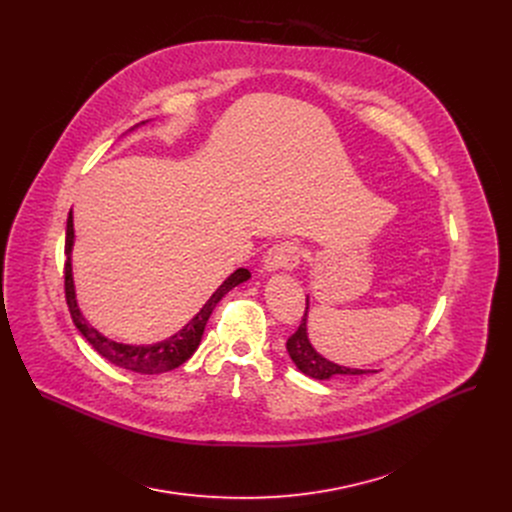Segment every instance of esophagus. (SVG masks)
Instances as JSON below:
<instances>
[{"label":"esophagus","instance_id":"1","mask_svg":"<svg viewBox=\"0 0 512 512\" xmlns=\"http://www.w3.org/2000/svg\"><path fill=\"white\" fill-rule=\"evenodd\" d=\"M300 245L294 241H283L273 245L265 255V269L267 271H289L300 265Z\"/></svg>","mask_w":512,"mask_h":512}]
</instances>
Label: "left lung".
I'll return each instance as SVG.
<instances>
[{"label": "left lung", "mask_w": 512, "mask_h": 512, "mask_svg": "<svg viewBox=\"0 0 512 512\" xmlns=\"http://www.w3.org/2000/svg\"><path fill=\"white\" fill-rule=\"evenodd\" d=\"M308 298H306V312L304 318L298 326V330L287 338V352L294 360L296 367L306 375L312 377L316 381H326L332 377H350V375H369V373H377V371H362V369H348V367H340V364L324 358L320 352H316V348L312 346L310 338H308Z\"/></svg>", "instance_id": "left-lung-1"}]
</instances>
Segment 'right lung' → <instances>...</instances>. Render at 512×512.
Returning a JSON list of instances; mask_svg holds the SVG:
<instances>
[{
    "mask_svg": "<svg viewBox=\"0 0 512 512\" xmlns=\"http://www.w3.org/2000/svg\"><path fill=\"white\" fill-rule=\"evenodd\" d=\"M72 243H75V229H72V210H70L68 221H66V243H64V255H66L64 294H66V304H68L72 322H75L79 332L87 338V342L103 358L113 362L115 367H121V369L133 371V373H141V375L168 373V371L178 369L180 364H184L196 352V348L202 340V334H204V326H206L212 310L216 308V304L221 302L233 287L241 285L243 281H247L251 277L249 269H243V267H239L235 273H231L223 281V285L210 296V300L202 306V310L174 336H170L162 342H156V344H123V342H115V340L103 336L81 314L79 304H77V294H75V281H72V263H70Z\"/></svg>",
    "mask_w": 512,
    "mask_h": 512,
    "instance_id": "1",
    "label": "right lung"
}]
</instances>
